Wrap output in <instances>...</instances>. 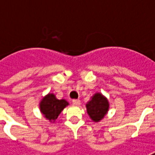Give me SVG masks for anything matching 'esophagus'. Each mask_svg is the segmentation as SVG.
Masks as SVG:
<instances>
[{
  "label": "esophagus",
  "instance_id": "obj_1",
  "mask_svg": "<svg viewBox=\"0 0 155 155\" xmlns=\"http://www.w3.org/2000/svg\"><path fill=\"white\" fill-rule=\"evenodd\" d=\"M72 104L75 105H79L80 104V100L79 99H73L72 100Z\"/></svg>",
  "mask_w": 155,
  "mask_h": 155
}]
</instances>
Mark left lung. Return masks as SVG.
<instances>
[{
    "instance_id": "8db88e82",
    "label": "left lung",
    "mask_w": 155,
    "mask_h": 155,
    "mask_svg": "<svg viewBox=\"0 0 155 155\" xmlns=\"http://www.w3.org/2000/svg\"><path fill=\"white\" fill-rule=\"evenodd\" d=\"M86 108L90 117L95 122H99L109 110V103L104 97L97 93L86 104Z\"/></svg>"
}]
</instances>
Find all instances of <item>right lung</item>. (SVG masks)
I'll list each match as a JSON object with an SVG mask.
<instances>
[{"label": "right lung", "mask_w": 155, "mask_h": 155, "mask_svg": "<svg viewBox=\"0 0 155 155\" xmlns=\"http://www.w3.org/2000/svg\"><path fill=\"white\" fill-rule=\"evenodd\" d=\"M66 105H68V103L65 100H58L53 94H49L42 99L40 103V110L46 119L49 121H55Z\"/></svg>", "instance_id": "add662e5"}]
</instances>
